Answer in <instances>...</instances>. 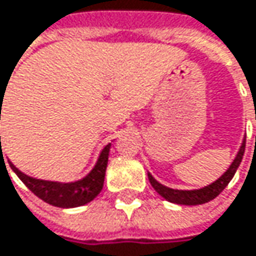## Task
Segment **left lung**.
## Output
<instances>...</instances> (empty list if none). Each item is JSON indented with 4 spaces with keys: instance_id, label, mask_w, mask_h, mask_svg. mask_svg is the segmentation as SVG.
<instances>
[{
    "instance_id": "left-lung-1",
    "label": "left lung",
    "mask_w": 256,
    "mask_h": 256,
    "mask_svg": "<svg viewBox=\"0 0 256 256\" xmlns=\"http://www.w3.org/2000/svg\"><path fill=\"white\" fill-rule=\"evenodd\" d=\"M244 146H246V139L243 140L236 158L232 160L231 166L227 169V172L218 178L215 182H212L210 185L208 186H203L200 190H174V188H169V186H164L162 185L160 182H157L156 179L152 178L151 174H148V179L152 185V188L162 196L164 197L168 202L170 203H176V204H186V206H196V204H203V203H208L210 200H214L216 196H220L222 192V190L228 185L242 158H243V154H244Z\"/></svg>"
}]
</instances>
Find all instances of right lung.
<instances>
[{"label":"right lung","mask_w":256,"mask_h":256,"mask_svg":"<svg viewBox=\"0 0 256 256\" xmlns=\"http://www.w3.org/2000/svg\"><path fill=\"white\" fill-rule=\"evenodd\" d=\"M1 99H4L2 94H1ZM110 148H111V144H108L102 150L94 168L92 169V172L87 176H84L80 180H76V182H68V184L30 178L25 174H22L12 162H8V163H10V168L13 169V172L20 178V180L25 184L26 186L36 197L44 200L46 203H48L52 206H56V208H77V206H82V204L92 202L102 191L104 179H105V170H106V166H108Z\"/></svg>","instance_id":"obj_1"}]
</instances>
